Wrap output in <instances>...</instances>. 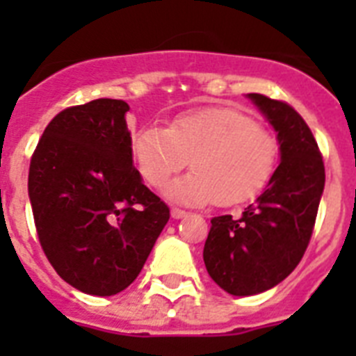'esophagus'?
<instances>
[{
    "label": "esophagus",
    "mask_w": 356,
    "mask_h": 356,
    "mask_svg": "<svg viewBox=\"0 0 356 356\" xmlns=\"http://www.w3.org/2000/svg\"><path fill=\"white\" fill-rule=\"evenodd\" d=\"M187 216V212L181 209H171V217L172 219H184V217Z\"/></svg>",
    "instance_id": "esophagus-1"
}]
</instances>
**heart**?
<instances>
[{"instance_id": "heart-1", "label": "heart", "mask_w": 356, "mask_h": 356, "mask_svg": "<svg viewBox=\"0 0 356 356\" xmlns=\"http://www.w3.org/2000/svg\"><path fill=\"white\" fill-rule=\"evenodd\" d=\"M140 176L163 187L191 160L193 172L172 181L169 197L185 205H241L262 191L278 162L275 135L226 106L185 112L169 128L144 127L131 137Z\"/></svg>"}]
</instances>
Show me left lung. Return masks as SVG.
<instances>
[{
  "instance_id": "8db88e82",
  "label": "left lung",
  "mask_w": 356,
  "mask_h": 356,
  "mask_svg": "<svg viewBox=\"0 0 356 356\" xmlns=\"http://www.w3.org/2000/svg\"><path fill=\"white\" fill-rule=\"evenodd\" d=\"M276 131L280 163L238 219L213 217L203 250L210 278L234 296L266 292L303 259L325 188V163L312 131L284 102L248 94Z\"/></svg>"
}]
</instances>
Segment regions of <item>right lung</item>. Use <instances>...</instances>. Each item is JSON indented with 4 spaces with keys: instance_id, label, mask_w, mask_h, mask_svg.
<instances>
[{
    "instance_id": "right-lung-1",
    "label": "right lung",
    "mask_w": 356,
    "mask_h": 356,
    "mask_svg": "<svg viewBox=\"0 0 356 356\" xmlns=\"http://www.w3.org/2000/svg\"><path fill=\"white\" fill-rule=\"evenodd\" d=\"M128 110L108 97L62 110L30 162L40 246L58 276L85 294L124 291L169 221L168 205L134 165Z\"/></svg>"
}]
</instances>
